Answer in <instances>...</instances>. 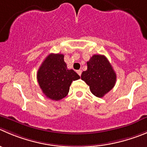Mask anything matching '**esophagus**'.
Instances as JSON below:
<instances>
[{"label":"esophagus","mask_w":147,"mask_h":147,"mask_svg":"<svg viewBox=\"0 0 147 147\" xmlns=\"http://www.w3.org/2000/svg\"><path fill=\"white\" fill-rule=\"evenodd\" d=\"M76 72H77V74L79 75V76H81V75H82V70H78V71H76Z\"/></svg>","instance_id":"34e87169"}]
</instances>
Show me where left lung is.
<instances>
[{
	"instance_id": "left-lung-1",
	"label": "left lung",
	"mask_w": 147,
	"mask_h": 147,
	"mask_svg": "<svg viewBox=\"0 0 147 147\" xmlns=\"http://www.w3.org/2000/svg\"><path fill=\"white\" fill-rule=\"evenodd\" d=\"M86 63L87 70L82 72L81 78L94 95L103 97L114 87L116 74L105 55H94Z\"/></svg>"
}]
</instances>
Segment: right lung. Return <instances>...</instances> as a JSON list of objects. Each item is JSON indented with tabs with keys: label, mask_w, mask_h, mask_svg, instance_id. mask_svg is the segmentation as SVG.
<instances>
[{
	"label": "right lung",
	"mask_w": 147,
	"mask_h": 147,
	"mask_svg": "<svg viewBox=\"0 0 147 147\" xmlns=\"http://www.w3.org/2000/svg\"><path fill=\"white\" fill-rule=\"evenodd\" d=\"M37 78L45 95L58 101L68 94L73 81L80 76L73 69L67 68L63 54L51 53L40 65Z\"/></svg>",
	"instance_id": "obj_1"
}]
</instances>
